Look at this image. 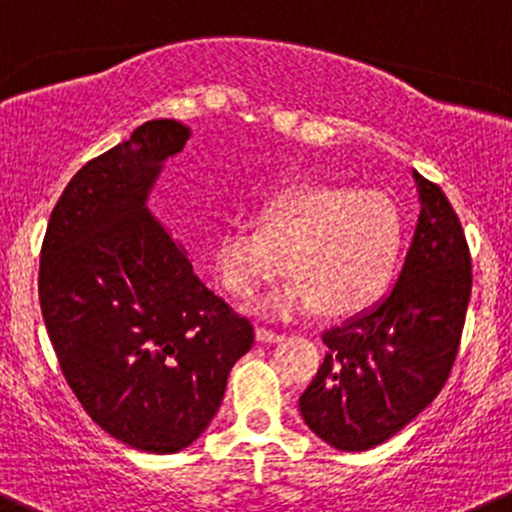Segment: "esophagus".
<instances>
[{
    "mask_svg": "<svg viewBox=\"0 0 512 512\" xmlns=\"http://www.w3.org/2000/svg\"><path fill=\"white\" fill-rule=\"evenodd\" d=\"M257 340H260V342H280L282 332L267 330V327H257Z\"/></svg>",
    "mask_w": 512,
    "mask_h": 512,
    "instance_id": "34e87169",
    "label": "esophagus"
}]
</instances>
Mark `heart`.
<instances>
[{
    "instance_id": "b5f03b06",
    "label": "heart",
    "mask_w": 512,
    "mask_h": 512,
    "mask_svg": "<svg viewBox=\"0 0 512 512\" xmlns=\"http://www.w3.org/2000/svg\"><path fill=\"white\" fill-rule=\"evenodd\" d=\"M255 225H232L215 245L227 292L252 297L290 272L295 280L260 305L267 315H355L388 290L403 245V222L382 192L297 185L257 210Z\"/></svg>"
}]
</instances>
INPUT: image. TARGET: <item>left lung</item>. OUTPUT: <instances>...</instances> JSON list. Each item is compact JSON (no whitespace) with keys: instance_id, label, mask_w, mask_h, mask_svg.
I'll return each mask as SVG.
<instances>
[{"instance_id":"8db88e82","label":"left lung","mask_w":512,"mask_h":512,"mask_svg":"<svg viewBox=\"0 0 512 512\" xmlns=\"http://www.w3.org/2000/svg\"><path fill=\"white\" fill-rule=\"evenodd\" d=\"M420 215L393 290L322 332L327 355L300 395L307 428L345 453L385 443L443 390L463 335L473 275L458 215L413 170Z\"/></svg>"}]
</instances>
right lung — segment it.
<instances>
[{
    "label": "right lung",
    "mask_w": 512,
    "mask_h": 512,
    "mask_svg": "<svg viewBox=\"0 0 512 512\" xmlns=\"http://www.w3.org/2000/svg\"><path fill=\"white\" fill-rule=\"evenodd\" d=\"M190 135L152 119L87 162L54 205L39 260V305L72 393L112 438L157 455L205 433L255 340L147 210Z\"/></svg>",
    "instance_id": "right-lung-1"
}]
</instances>
